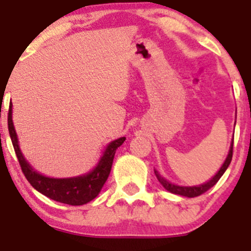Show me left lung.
I'll use <instances>...</instances> for the list:
<instances>
[{
  "label": "left lung",
  "instance_id": "left-lung-1",
  "mask_svg": "<svg viewBox=\"0 0 251 251\" xmlns=\"http://www.w3.org/2000/svg\"><path fill=\"white\" fill-rule=\"evenodd\" d=\"M232 145H234V141H231V145H230V150L229 153H227V156H226L225 161H224L223 166L220 167V170L217 171L216 174L211 177V178L208 179L207 182H203L201 185H196V186H179L176 185V183H172L170 182L168 179H166L165 177H162L161 175L158 174V171L154 170V175H156L157 179L159 181L163 187L167 190L168 192L171 194H175V195H179V196H185V197H196V196H200L202 195L203 192H206L207 190L215 186L217 183V181L221 178L224 174H225V171L227 170L229 167L230 162H231L232 158Z\"/></svg>",
  "mask_w": 251,
  "mask_h": 251
}]
</instances>
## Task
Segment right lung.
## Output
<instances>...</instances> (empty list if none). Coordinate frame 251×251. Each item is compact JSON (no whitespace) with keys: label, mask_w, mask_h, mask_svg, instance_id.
I'll use <instances>...</instances> for the list:
<instances>
[{"label":"right lung","mask_w":251,"mask_h":251,"mask_svg":"<svg viewBox=\"0 0 251 251\" xmlns=\"http://www.w3.org/2000/svg\"><path fill=\"white\" fill-rule=\"evenodd\" d=\"M8 132L22 172L31 186L51 200L72 206L85 205L98 196L110 174L115 151L126 141V137H121L108 143L97 166L89 172L74 177L55 178L37 172L22 154L17 133L13 127L12 103L10 104V110H8Z\"/></svg>","instance_id":"obj_1"}]
</instances>
